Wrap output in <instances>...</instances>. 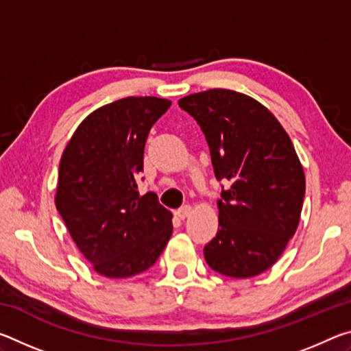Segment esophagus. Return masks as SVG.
Segmentation results:
<instances>
[{
	"mask_svg": "<svg viewBox=\"0 0 351 351\" xmlns=\"http://www.w3.org/2000/svg\"><path fill=\"white\" fill-rule=\"evenodd\" d=\"M190 213H192V206H182V207H180V209L176 210V215L180 217L181 219L187 218Z\"/></svg>",
	"mask_w": 351,
	"mask_h": 351,
	"instance_id": "esophagus-1",
	"label": "esophagus"
}]
</instances>
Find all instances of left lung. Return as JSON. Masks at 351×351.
Here are the masks:
<instances>
[{
	"label": "left lung",
	"mask_w": 351,
	"mask_h": 351,
	"mask_svg": "<svg viewBox=\"0 0 351 351\" xmlns=\"http://www.w3.org/2000/svg\"><path fill=\"white\" fill-rule=\"evenodd\" d=\"M199 123L217 180L229 181L207 265L234 278L255 277L280 258L300 221L305 173L276 116L246 94L207 90L178 100Z\"/></svg>",
	"instance_id": "obj_1"
}]
</instances>
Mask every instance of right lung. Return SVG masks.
<instances>
[{
    "label": "right lung",
    "instance_id": "right-lung-1",
    "mask_svg": "<svg viewBox=\"0 0 351 351\" xmlns=\"http://www.w3.org/2000/svg\"><path fill=\"white\" fill-rule=\"evenodd\" d=\"M161 97H125L88 114L64 147L56 207L97 274L127 278L154 265L173 232L156 195L138 192L153 123L170 108Z\"/></svg>",
    "mask_w": 351,
    "mask_h": 351
}]
</instances>
